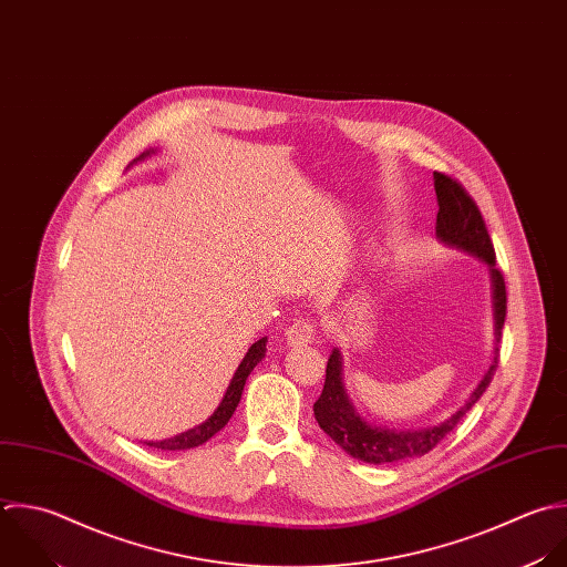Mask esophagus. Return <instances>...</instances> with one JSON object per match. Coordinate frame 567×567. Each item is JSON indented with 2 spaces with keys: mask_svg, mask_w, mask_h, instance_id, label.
<instances>
[{
  "mask_svg": "<svg viewBox=\"0 0 567 567\" xmlns=\"http://www.w3.org/2000/svg\"><path fill=\"white\" fill-rule=\"evenodd\" d=\"M316 322L311 320H298L287 329V342L291 347H302V344H311L316 340Z\"/></svg>",
  "mask_w": 567,
  "mask_h": 567,
  "instance_id": "obj_1",
  "label": "esophagus"
}]
</instances>
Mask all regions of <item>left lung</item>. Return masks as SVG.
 Here are the masks:
<instances>
[{"instance_id":"8db88e82","label":"left lung","mask_w":567,"mask_h":567,"mask_svg":"<svg viewBox=\"0 0 567 567\" xmlns=\"http://www.w3.org/2000/svg\"><path fill=\"white\" fill-rule=\"evenodd\" d=\"M435 178V194H437V225L435 234L437 238L449 245L457 247L462 251H468L484 260L491 269V282H493V318H495V340L499 344L502 329L506 322V282L504 274L497 269L495 247L488 236L484 216L473 200V196L464 189L462 183H457L453 176L433 172ZM499 364V347H495V358L488 371L484 373L477 389L471 393L468 402L451 415L446 422L429 429L417 431H395V429H380L364 422L344 389L342 382V355L338 349L331 351L327 362V378L324 389L318 402L313 404L316 420L320 429L351 457L364 462V464H398L413 457H422L431 453L444 437L453 433V429L460 424V420L480 402V398L486 393L488 384L493 382L495 369Z\"/></svg>"}]
</instances>
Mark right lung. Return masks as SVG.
<instances>
[{"label": "right lung", "instance_id": "1", "mask_svg": "<svg viewBox=\"0 0 567 567\" xmlns=\"http://www.w3.org/2000/svg\"><path fill=\"white\" fill-rule=\"evenodd\" d=\"M150 152H143L138 158H145ZM136 158V161H138ZM265 351H267V338H260L258 342H254L249 347V351L245 353L243 362L238 364L218 409L209 415V420H205L203 424L181 433V435H174L169 440H163V442H143L145 446H152V449H161V451H187V449H196L200 444H205L209 437H214L234 415L238 402H240V395H243V389H245V382L249 378V373L254 371V367L265 358Z\"/></svg>", "mask_w": 567, "mask_h": 567}]
</instances>
